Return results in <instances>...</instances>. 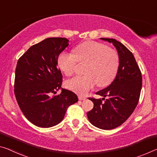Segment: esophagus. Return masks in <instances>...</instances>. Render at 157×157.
Instances as JSON below:
<instances>
[{
  "instance_id": "1",
  "label": "esophagus",
  "mask_w": 157,
  "mask_h": 157,
  "mask_svg": "<svg viewBox=\"0 0 157 157\" xmlns=\"http://www.w3.org/2000/svg\"><path fill=\"white\" fill-rule=\"evenodd\" d=\"M78 98H79V100H81V101H82V100H85V99L86 98L85 96H82V95H79L78 96Z\"/></svg>"
}]
</instances>
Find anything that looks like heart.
<instances>
[{
  "label": "heart",
  "instance_id": "1",
  "mask_svg": "<svg viewBox=\"0 0 157 157\" xmlns=\"http://www.w3.org/2000/svg\"><path fill=\"white\" fill-rule=\"evenodd\" d=\"M58 66L67 76L76 71L79 63H86L85 75L76 76L66 82V86L79 94H86L98 83L99 86L110 84L115 78L119 66V56L108 45L89 41L76 47L75 54L62 52Z\"/></svg>",
  "mask_w": 157,
  "mask_h": 157
}]
</instances>
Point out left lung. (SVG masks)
Listing matches in <instances>:
<instances>
[{
    "label": "left lung",
    "mask_w": 157,
    "mask_h": 157,
    "mask_svg": "<svg viewBox=\"0 0 157 157\" xmlns=\"http://www.w3.org/2000/svg\"><path fill=\"white\" fill-rule=\"evenodd\" d=\"M101 39L116 47L119 66L110 85L96 93L108 98L103 102L101 99L89 98L94 103V108L88 112L87 117L94 126L110 130L125 122L136 108L142 88V74L133 54L123 44L113 38Z\"/></svg>",
    "instance_id": "8db88e82"
}]
</instances>
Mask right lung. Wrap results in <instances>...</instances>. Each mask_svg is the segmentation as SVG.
Here are the masks:
<instances>
[{"instance_id":"1","label":"right lung","mask_w":157,"mask_h":157,"mask_svg":"<svg viewBox=\"0 0 157 157\" xmlns=\"http://www.w3.org/2000/svg\"><path fill=\"white\" fill-rule=\"evenodd\" d=\"M68 46L65 38H47L31 46L17 61L14 95L24 115L39 127L60 123L68 107L78 101L74 92L65 89L54 95L63 81L57 61Z\"/></svg>"}]
</instances>
